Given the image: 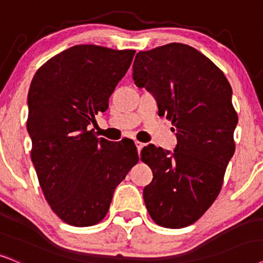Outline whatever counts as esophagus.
Here are the masks:
<instances>
[{"label": "esophagus", "instance_id": "1", "mask_svg": "<svg viewBox=\"0 0 263 263\" xmlns=\"http://www.w3.org/2000/svg\"><path fill=\"white\" fill-rule=\"evenodd\" d=\"M135 144H136V146H137V152L139 154V153H141V150L143 149V146H144V144H143V143H141V142H138V141H136Z\"/></svg>", "mask_w": 263, "mask_h": 263}]
</instances>
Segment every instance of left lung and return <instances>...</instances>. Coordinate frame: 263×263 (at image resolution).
I'll use <instances>...</instances> for the list:
<instances>
[{
    "instance_id": "left-lung-1",
    "label": "left lung",
    "mask_w": 263,
    "mask_h": 263,
    "mask_svg": "<svg viewBox=\"0 0 263 263\" xmlns=\"http://www.w3.org/2000/svg\"><path fill=\"white\" fill-rule=\"evenodd\" d=\"M132 69L136 85L155 96L159 115L172 120L178 141L171 155L153 144L142 150L153 171L145 207L157 225L186 227L218 197L236 149L232 89L207 56L181 43L139 51Z\"/></svg>"
}]
</instances>
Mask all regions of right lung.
Returning <instances> with one entry per match:
<instances>
[{
  "mask_svg": "<svg viewBox=\"0 0 263 263\" xmlns=\"http://www.w3.org/2000/svg\"><path fill=\"white\" fill-rule=\"evenodd\" d=\"M135 52L74 45L49 59L31 82V160L45 199L68 225L102 221L115 187L138 162L134 146L97 138L89 129L95 115L108 109Z\"/></svg>",
  "mask_w": 263,
  "mask_h": 263,
  "instance_id": "obj_1",
  "label": "right lung"
}]
</instances>
